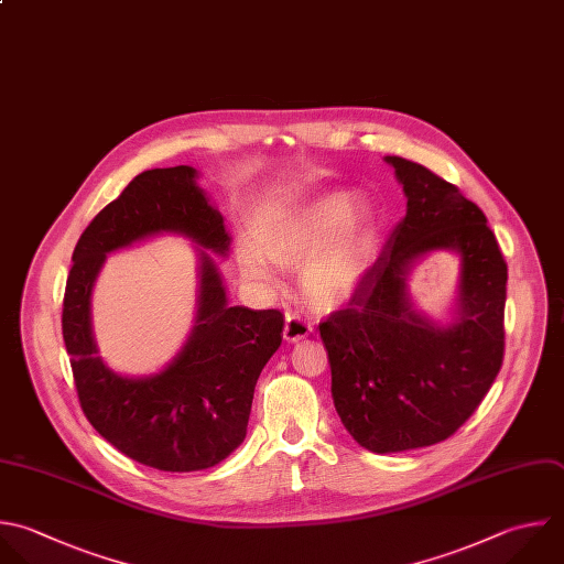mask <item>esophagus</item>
<instances>
[{"mask_svg":"<svg viewBox=\"0 0 564 564\" xmlns=\"http://www.w3.org/2000/svg\"><path fill=\"white\" fill-rule=\"evenodd\" d=\"M311 333H313L311 322H306L304 317H300V315H295V313H289V315H286V322H284V339H286L289 344H295V341L308 337Z\"/></svg>","mask_w":564,"mask_h":564,"instance_id":"1","label":"esophagus"}]
</instances>
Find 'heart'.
Masks as SVG:
<instances>
[{
  "label": "heart",
  "mask_w": 564,
  "mask_h": 564,
  "mask_svg": "<svg viewBox=\"0 0 564 564\" xmlns=\"http://www.w3.org/2000/svg\"><path fill=\"white\" fill-rule=\"evenodd\" d=\"M377 227L364 205L346 192L308 200L278 214L245 245L240 269L251 280H271V261L304 268V293L313 306L333 311L364 286L375 260Z\"/></svg>",
  "instance_id": "obj_1"
}]
</instances>
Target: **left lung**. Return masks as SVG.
<instances>
[{
    "label": "left lung",
    "mask_w": 564,
    "mask_h": 564,
    "mask_svg": "<svg viewBox=\"0 0 564 564\" xmlns=\"http://www.w3.org/2000/svg\"><path fill=\"white\" fill-rule=\"evenodd\" d=\"M408 198L359 293L319 324L335 410L377 454L452 436L489 392L505 352L507 264L485 214L427 167L386 156ZM432 250L462 260L457 319L438 327L411 304L404 278Z\"/></svg>",
    "instance_id": "1"
}]
</instances>
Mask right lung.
<instances>
[{
    "label": "right lung",
    "mask_w": 564,
    "mask_h": 564,
    "mask_svg": "<svg viewBox=\"0 0 564 564\" xmlns=\"http://www.w3.org/2000/svg\"><path fill=\"white\" fill-rule=\"evenodd\" d=\"M196 178L187 165L139 174L82 234L64 295L62 328L84 414L119 452L163 471L214 467L245 441L258 377L284 328L275 308L229 304L205 249L227 256L231 238ZM161 232L204 247L197 324L165 371L126 378L98 357L89 295L108 252Z\"/></svg>",
    "instance_id": "1"
}]
</instances>
